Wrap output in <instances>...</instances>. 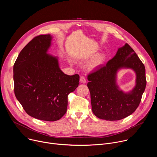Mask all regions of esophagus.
<instances>
[{"instance_id": "1", "label": "esophagus", "mask_w": 157, "mask_h": 157, "mask_svg": "<svg viewBox=\"0 0 157 157\" xmlns=\"http://www.w3.org/2000/svg\"><path fill=\"white\" fill-rule=\"evenodd\" d=\"M80 82L81 83H86V79L84 76H81L80 77Z\"/></svg>"}]
</instances>
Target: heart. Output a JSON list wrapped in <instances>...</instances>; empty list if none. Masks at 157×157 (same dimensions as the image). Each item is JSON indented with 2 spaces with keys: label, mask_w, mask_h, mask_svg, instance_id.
Segmentation results:
<instances>
[{
  "label": "heart",
  "mask_w": 157,
  "mask_h": 157,
  "mask_svg": "<svg viewBox=\"0 0 157 157\" xmlns=\"http://www.w3.org/2000/svg\"><path fill=\"white\" fill-rule=\"evenodd\" d=\"M105 55L104 54H101L98 55L93 61V63L91 64V68H95L96 67L100 66L105 60Z\"/></svg>",
  "instance_id": "obj_1"
}]
</instances>
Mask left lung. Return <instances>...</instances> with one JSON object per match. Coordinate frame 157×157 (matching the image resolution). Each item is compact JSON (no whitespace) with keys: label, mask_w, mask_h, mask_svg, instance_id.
I'll return each instance as SVG.
<instances>
[{"label":"left lung","mask_w":157,"mask_h":157,"mask_svg":"<svg viewBox=\"0 0 157 157\" xmlns=\"http://www.w3.org/2000/svg\"><path fill=\"white\" fill-rule=\"evenodd\" d=\"M123 67L132 69L136 73V85L128 94L120 90L116 84L117 71ZM87 79L93 113L97 117L110 121L122 119L134 113L147 84L145 66L127 43L105 65L89 74Z\"/></svg>","instance_id":"left-lung-1"}]
</instances>
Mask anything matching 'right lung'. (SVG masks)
I'll list each match as a JSON object with an SVG mask.
<instances>
[{
  "instance_id": "obj_1",
  "label": "right lung",
  "mask_w": 157,
  "mask_h": 157,
  "mask_svg": "<svg viewBox=\"0 0 157 157\" xmlns=\"http://www.w3.org/2000/svg\"><path fill=\"white\" fill-rule=\"evenodd\" d=\"M50 35L33 38L19 53L13 65L16 98L31 117L56 121L66 113L68 96L79 85V76L59 68L58 58L47 53Z\"/></svg>"
}]
</instances>
